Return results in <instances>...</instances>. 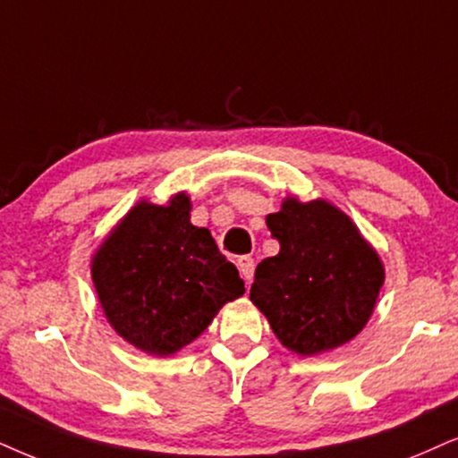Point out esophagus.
I'll list each match as a JSON object with an SVG mask.
<instances>
[{
  "label": "esophagus",
  "instance_id": "34e87169",
  "mask_svg": "<svg viewBox=\"0 0 458 458\" xmlns=\"http://www.w3.org/2000/svg\"><path fill=\"white\" fill-rule=\"evenodd\" d=\"M236 266H239L241 276H242V279H245L247 283L253 279V270H256V262H253L251 256H241L239 259H236Z\"/></svg>",
  "mask_w": 458,
  "mask_h": 458
}]
</instances>
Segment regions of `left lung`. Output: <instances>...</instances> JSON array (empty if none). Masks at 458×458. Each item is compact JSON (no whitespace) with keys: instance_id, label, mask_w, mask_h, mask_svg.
<instances>
[{"instance_id":"left-lung-1","label":"left lung","mask_w":458,"mask_h":458,"mask_svg":"<svg viewBox=\"0 0 458 458\" xmlns=\"http://www.w3.org/2000/svg\"><path fill=\"white\" fill-rule=\"evenodd\" d=\"M279 253L258 264L249 298L300 355L335 349L361 332L385 272L355 224L326 200L287 199L266 217Z\"/></svg>"}]
</instances>
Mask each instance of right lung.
Instances as JSON below:
<instances>
[{"instance_id": "right-lung-1", "label": "right lung", "mask_w": 458, "mask_h": 458, "mask_svg": "<svg viewBox=\"0 0 458 458\" xmlns=\"http://www.w3.org/2000/svg\"><path fill=\"white\" fill-rule=\"evenodd\" d=\"M107 321L126 343L173 355L205 332L225 302L245 293L207 228L190 224V199L139 202L92 259Z\"/></svg>"}]
</instances>
